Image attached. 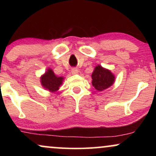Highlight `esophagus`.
I'll list each match as a JSON object with an SVG mask.
<instances>
[{"label":"esophagus","mask_w":156,"mask_h":156,"mask_svg":"<svg viewBox=\"0 0 156 156\" xmlns=\"http://www.w3.org/2000/svg\"><path fill=\"white\" fill-rule=\"evenodd\" d=\"M71 73H72L73 75H76L78 73V70L76 69V68H73L72 70H71Z\"/></svg>","instance_id":"esophagus-1"}]
</instances>
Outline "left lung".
Listing matches in <instances>:
<instances>
[{"instance_id":"1","label":"left lung","mask_w":156,"mask_h":156,"mask_svg":"<svg viewBox=\"0 0 156 156\" xmlns=\"http://www.w3.org/2000/svg\"><path fill=\"white\" fill-rule=\"evenodd\" d=\"M92 86L100 92L110 87L115 80L114 74L101 65L96 66L94 68L92 74Z\"/></svg>"}]
</instances>
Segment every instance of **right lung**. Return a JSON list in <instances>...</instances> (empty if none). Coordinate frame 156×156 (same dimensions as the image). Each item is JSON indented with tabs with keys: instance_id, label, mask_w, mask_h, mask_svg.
I'll return each instance as SVG.
<instances>
[{
	"instance_id": "obj_1",
	"label": "right lung",
	"mask_w": 156,
	"mask_h": 156,
	"mask_svg": "<svg viewBox=\"0 0 156 156\" xmlns=\"http://www.w3.org/2000/svg\"><path fill=\"white\" fill-rule=\"evenodd\" d=\"M41 83L44 89L51 92L58 90L60 86L63 83V77H58L55 75L51 69H48L44 75L40 78Z\"/></svg>"
}]
</instances>
